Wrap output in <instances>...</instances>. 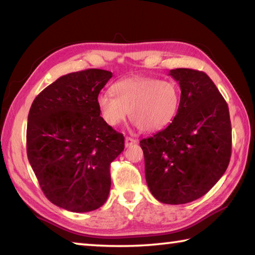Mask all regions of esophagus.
<instances>
[{"mask_svg":"<svg viewBox=\"0 0 255 255\" xmlns=\"http://www.w3.org/2000/svg\"><path fill=\"white\" fill-rule=\"evenodd\" d=\"M137 140L133 139L131 137H126V139H125V145H126V147H129V146H131L132 144H136Z\"/></svg>","mask_w":255,"mask_h":255,"instance_id":"1","label":"esophagus"}]
</instances>
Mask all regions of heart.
<instances>
[{"label":"heart","instance_id":"heart-1","mask_svg":"<svg viewBox=\"0 0 255 255\" xmlns=\"http://www.w3.org/2000/svg\"><path fill=\"white\" fill-rule=\"evenodd\" d=\"M110 94H100L97 106L108 126L115 127L129 118L144 132L166 127L178 114L181 90L172 80L138 76L123 79L112 85Z\"/></svg>","mask_w":255,"mask_h":255}]
</instances>
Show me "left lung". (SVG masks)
<instances>
[{"mask_svg": "<svg viewBox=\"0 0 255 255\" xmlns=\"http://www.w3.org/2000/svg\"><path fill=\"white\" fill-rule=\"evenodd\" d=\"M178 114L165 129L140 140L149 191L167 205L206 195L225 173L232 153V126L225 99L204 72L175 68Z\"/></svg>", "mask_w": 255, "mask_h": 255, "instance_id": "8db88e82", "label": "left lung"}]
</instances>
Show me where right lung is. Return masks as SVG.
Masks as SVG:
<instances>
[{
	"instance_id": "obj_1",
	"label": "right lung",
	"mask_w": 255,
	"mask_h": 255,
	"mask_svg": "<svg viewBox=\"0 0 255 255\" xmlns=\"http://www.w3.org/2000/svg\"><path fill=\"white\" fill-rule=\"evenodd\" d=\"M112 73L98 68L60 76L34 99L27 154L47 199L73 213L98 209L111 187L110 164L124 135L103 122L97 99Z\"/></svg>"
}]
</instances>
